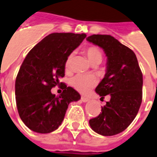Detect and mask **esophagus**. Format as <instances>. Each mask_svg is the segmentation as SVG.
<instances>
[{
	"label": "esophagus",
	"mask_w": 157,
	"mask_h": 157,
	"mask_svg": "<svg viewBox=\"0 0 157 157\" xmlns=\"http://www.w3.org/2000/svg\"><path fill=\"white\" fill-rule=\"evenodd\" d=\"M81 101H82V102H87V101H89V99H88L87 98H86V97L82 96V97H81Z\"/></svg>",
	"instance_id": "34e87169"
}]
</instances>
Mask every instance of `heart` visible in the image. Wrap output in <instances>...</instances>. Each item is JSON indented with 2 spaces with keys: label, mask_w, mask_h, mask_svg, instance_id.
I'll list each match as a JSON object with an SVG mask.
<instances>
[{
  "label": "heart",
  "mask_w": 157,
  "mask_h": 157,
  "mask_svg": "<svg viewBox=\"0 0 157 157\" xmlns=\"http://www.w3.org/2000/svg\"><path fill=\"white\" fill-rule=\"evenodd\" d=\"M82 52L87 56L91 65H98L102 59V52L96 46H88L83 48ZM73 54L68 55L65 61V70L69 72L70 70V64L72 61ZM97 83V80L93 76L89 75H77L71 79V85L78 92L81 93H86L91 88L94 87Z\"/></svg>",
  "instance_id": "b5f03b06"
}]
</instances>
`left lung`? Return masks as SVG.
Returning <instances> with one entry per match:
<instances>
[{"mask_svg": "<svg viewBox=\"0 0 157 157\" xmlns=\"http://www.w3.org/2000/svg\"><path fill=\"white\" fill-rule=\"evenodd\" d=\"M87 41L102 48L107 57L105 77L95 91L101 99L110 97L89 124L98 134L115 135L128 128L138 114L143 99V74L134 52L112 36L94 34Z\"/></svg>", "mask_w": 157, "mask_h": 157, "instance_id": "1", "label": "left lung"}]
</instances>
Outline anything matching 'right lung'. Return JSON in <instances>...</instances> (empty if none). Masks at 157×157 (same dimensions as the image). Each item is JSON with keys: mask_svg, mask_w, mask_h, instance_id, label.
Returning a JSON list of instances; mask_svg holds the SVG:
<instances>
[{"mask_svg": "<svg viewBox=\"0 0 157 157\" xmlns=\"http://www.w3.org/2000/svg\"><path fill=\"white\" fill-rule=\"evenodd\" d=\"M87 35L54 33L38 42L25 57L15 80L16 105L27 127L39 133L58 128L68 105L80 99L79 93L59 79L65 76V61ZM60 84L63 92L56 97L52 87Z\"/></svg>", "mask_w": 157, "mask_h": 157, "instance_id": "add662e5", "label": "right lung"}]
</instances>
